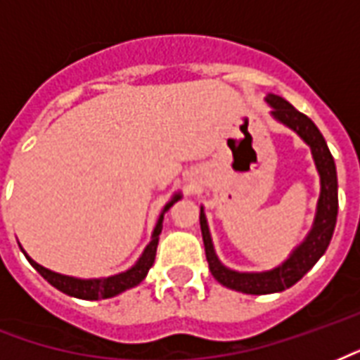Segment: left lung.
Instances as JSON below:
<instances>
[{"mask_svg": "<svg viewBox=\"0 0 360 360\" xmlns=\"http://www.w3.org/2000/svg\"><path fill=\"white\" fill-rule=\"evenodd\" d=\"M265 101L273 108L271 116L290 129H294L311 148L316 172L321 175V196H319V204H316L313 227L305 236V240L295 248L282 265L271 269V271H263V273H238V271L225 267L217 259L214 244H212V236H210V229H207L206 215H204V207H200L202 238H204V248H206L207 265H210L214 278L227 288L254 295L275 294V292H282V290L294 286L295 282L300 281L307 271H311V267L326 252L338 219L336 164H334V158L330 154L328 145L322 137V133L311 122V118H307L300 110H295L288 101H284L278 95L269 93Z\"/></svg>", "mask_w": 360, "mask_h": 360, "instance_id": "left-lung-1", "label": "left lung"}]
</instances>
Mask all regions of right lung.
Here are the masks:
<instances>
[{
    "label": "right lung",
    "mask_w": 360,
    "mask_h": 360,
    "mask_svg": "<svg viewBox=\"0 0 360 360\" xmlns=\"http://www.w3.org/2000/svg\"><path fill=\"white\" fill-rule=\"evenodd\" d=\"M181 198V193L173 194V198L167 202L162 214L158 217V223L153 231V240L148 242V246L145 248V252L141 254V257L137 259V263L133 265L131 269H127L124 273L114 276H106V278H76V276L60 275V273H55V271H49V269L41 267L39 263H36L34 259H30L26 255V259L30 262V265L39 275L44 276L45 281L49 282L51 286H55L57 290H60L63 294L72 295V297H79V300H106V297H114V295L122 294L126 290L137 286L141 281H145L148 269L153 267L154 257H156V248H158V238L160 233H162V221H164V214L167 210L175 204V202Z\"/></svg>",
    "instance_id": "1"
}]
</instances>
